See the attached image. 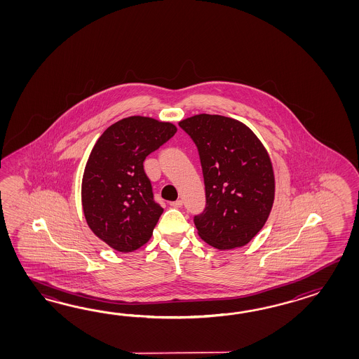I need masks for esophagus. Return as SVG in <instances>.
Segmentation results:
<instances>
[{
    "label": "esophagus",
    "instance_id": "1",
    "mask_svg": "<svg viewBox=\"0 0 359 359\" xmlns=\"http://www.w3.org/2000/svg\"><path fill=\"white\" fill-rule=\"evenodd\" d=\"M170 206L173 208H181L182 206V200H176V201H172Z\"/></svg>",
    "mask_w": 359,
    "mask_h": 359
}]
</instances>
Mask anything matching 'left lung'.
<instances>
[{
	"mask_svg": "<svg viewBox=\"0 0 359 359\" xmlns=\"http://www.w3.org/2000/svg\"><path fill=\"white\" fill-rule=\"evenodd\" d=\"M198 146L206 206L194 218L198 236L219 250L252 241L273 206L275 173L266 147L248 126L222 115L178 123Z\"/></svg>",
	"mask_w": 359,
	"mask_h": 359,
	"instance_id": "1",
	"label": "left lung"
}]
</instances>
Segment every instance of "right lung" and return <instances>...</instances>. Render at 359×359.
I'll return each mask as SVG.
<instances>
[{
    "label": "right lung",
    "instance_id": "right-lung-1",
    "mask_svg": "<svg viewBox=\"0 0 359 359\" xmlns=\"http://www.w3.org/2000/svg\"><path fill=\"white\" fill-rule=\"evenodd\" d=\"M176 132L172 123L135 115L111 124L92 149L82 178L84 218L116 252L137 250L153 236L163 208L144 161Z\"/></svg>",
    "mask_w": 359,
    "mask_h": 359
}]
</instances>
